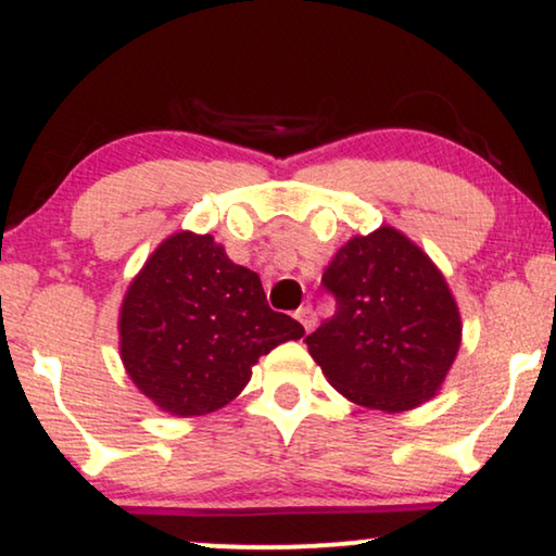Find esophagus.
<instances>
[{"mask_svg": "<svg viewBox=\"0 0 556 556\" xmlns=\"http://www.w3.org/2000/svg\"><path fill=\"white\" fill-rule=\"evenodd\" d=\"M295 318H299V324H301L306 331H314V326H316V321H318L316 311L311 308V306H303V308L295 311Z\"/></svg>", "mask_w": 556, "mask_h": 556, "instance_id": "1", "label": "esophagus"}]
</instances>
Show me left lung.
<instances>
[{
    "instance_id": "obj_1",
    "label": "left lung",
    "mask_w": 556,
    "mask_h": 556,
    "mask_svg": "<svg viewBox=\"0 0 556 556\" xmlns=\"http://www.w3.org/2000/svg\"><path fill=\"white\" fill-rule=\"evenodd\" d=\"M321 283L337 311L306 344L333 390L382 413H405L435 397L463 331L438 265L382 225L341 245Z\"/></svg>"
}]
</instances>
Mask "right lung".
Segmentation results:
<instances>
[{
  "instance_id": "add662e5",
  "label": "right lung",
  "mask_w": 556,
  "mask_h": 556,
  "mask_svg": "<svg viewBox=\"0 0 556 556\" xmlns=\"http://www.w3.org/2000/svg\"><path fill=\"white\" fill-rule=\"evenodd\" d=\"M121 362L164 413L207 415L250 382L253 364L303 337L265 301L257 273L235 265L212 235L166 238L131 280L118 316Z\"/></svg>"
}]
</instances>
